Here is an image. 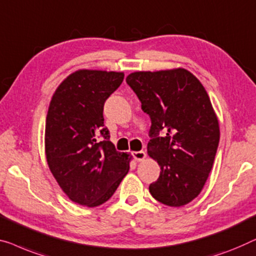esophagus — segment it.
<instances>
[{
  "mask_svg": "<svg viewBox=\"0 0 256 256\" xmlns=\"http://www.w3.org/2000/svg\"><path fill=\"white\" fill-rule=\"evenodd\" d=\"M132 157H134V159L135 160H137V162H140V160H143L144 158H146V152H144V151H134V152H132Z\"/></svg>",
  "mask_w": 256,
  "mask_h": 256,
  "instance_id": "esophagus-1",
  "label": "esophagus"
}]
</instances>
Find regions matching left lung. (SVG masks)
<instances>
[{
	"label": "left lung",
	"instance_id": "1",
	"mask_svg": "<svg viewBox=\"0 0 256 256\" xmlns=\"http://www.w3.org/2000/svg\"><path fill=\"white\" fill-rule=\"evenodd\" d=\"M149 114L148 154L160 166L150 194L181 206L204 186L220 143V126L206 88L186 69L137 72L126 78Z\"/></svg>",
	"mask_w": 256,
	"mask_h": 256
}]
</instances>
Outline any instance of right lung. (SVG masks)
<instances>
[{
    "label": "right lung",
    "mask_w": 256,
    "mask_h": 256,
    "mask_svg": "<svg viewBox=\"0 0 256 256\" xmlns=\"http://www.w3.org/2000/svg\"><path fill=\"white\" fill-rule=\"evenodd\" d=\"M124 72L78 70L60 84L46 118L48 166L68 198L98 206L114 194L129 170V158L110 140L104 105Z\"/></svg>",
    "instance_id": "right-lung-1"
}]
</instances>
